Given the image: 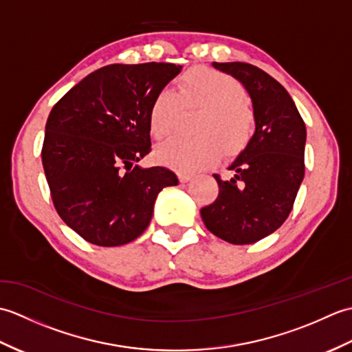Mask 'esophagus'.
I'll return each instance as SVG.
<instances>
[{"mask_svg":"<svg viewBox=\"0 0 352 352\" xmlns=\"http://www.w3.org/2000/svg\"><path fill=\"white\" fill-rule=\"evenodd\" d=\"M192 177H193L192 172H186V170L178 172V178H180L182 183H188Z\"/></svg>","mask_w":352,"mask_h":352,"instance_id":"obj_1","label":"esophagus"}]
</instances>
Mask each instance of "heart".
<instances>
[{
	"mask_svg": "<svg viewBox=\"0 0 352 352\" xmlns=\"http://www.w3.org/2000/svg\"><path fill=\"white\" fill-rule=\"evenodd\" d=\"M243 86L233 77L210 68H193L184 74L174 91L162 89L148 109V130L164 139L174 130L182 109H201L193 131L195 138H175L155 149L160 163L183 170L206 168L218 160L221 148L234 154L248 144L254 130V113Z\"/></svg>",
	"mask_w": 352,
	"mask_h": 352,
	"instance_id": "1",
	"label": "heart"
}]
</instances>
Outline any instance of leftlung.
Returning <instances> with one entry per match:
<instances>
[{
	"label": "left lung",
	"mask_w": 352,
	"mask_h": 352,
	"mask_svg": "<svg viewBox=\"0 0 352 352\" xmlns=\"http://www.w3.org/2000/svg\"><path fill=\"white\" fill-rule=\"evenodd\" d=\"M213 68L236 78L248 92L256 131L233 163L230 180H221L219 195L201 208L207 230L233 245H248L272 234L294 207L304 180L307 131L289 92L257 66L242 62Z\"/></svg>",
	"instance_id": "8db88e82"
}]
</instances>
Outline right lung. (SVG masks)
<instances>
[{
  "instance_id": "add662e5",
  "label": "right lung",
  "mask_w": 352,
  "mask_h": 352,
  "mask_svg": "<svg viewBox=\"0 0 352 352\" xmlns=\"http://www.w3.org/2000/svg\"><path fill=\"white\" fill-rule=\"evenodd\" d=\"M180 65H109L89 74L52 107L42 164L63 222L85 241L121 246L151 222L157 195L177 186L168 168H142L151 151L148 109Z\"/></svg>"
}]
</instances>
